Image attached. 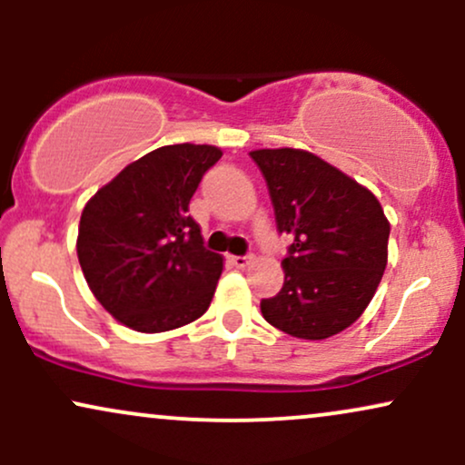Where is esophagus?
I'll return each mask as SVG.
<instances>
[{
	"label": "esophagus",
	"mask_w": 465,
	"mask_h": 465,
	"mask_svg": "<svg viewBox=\"0 0 465 465\" xmlns=\"http://www.w3.org/2000/svg\"><path fill=\"white\" fill-rule=\"evenodd\" d=\"M232 264L236 266V269H247V266L251 264V258H247V255H233Z\"/></svg>",
	"instance_id": "obj_1"
}]
</instances>
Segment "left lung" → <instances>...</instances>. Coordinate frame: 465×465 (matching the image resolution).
Here are the masks:
<instances>
[{
    "label": "left lung",
    "instance_id": "8db88e82",
    "mask_svg": "<svg viewBox=\"0 0 465 465\" xmlns=\"http://www.w3.org/2000/svg\"><path fill=\"white\" fill-rule=\"evenodd\" d=\"M280 232L292 238L284 286L262 300V317L282 332L323 341L343 332L376 295L389 255V225L371 190L302 148H260Z\"/></svg>",
    "mask_w": 465,
    "mask_h": 465
}]
</instances>
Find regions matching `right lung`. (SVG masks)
Returning <instances> with one entry per match:
<instances>
[{
    "instance_id": "1",
    "label": "right lung",
    "mask_w": 465,
    "mask_h": 465,
    "mask_svg": "<svg viewBox=\"0 0 465 465\" xmlns=\"http://www.w3.org/2000/svg\"><path fill=\"white\" fill-rule=\"evenodd\" d=\"M221 157L210 143L154 148L87 201L78 262L115 322L135 332H168L210 308L223 255L203 247L188 210L201 177Z\"/></svg>"
}]
</instances>
